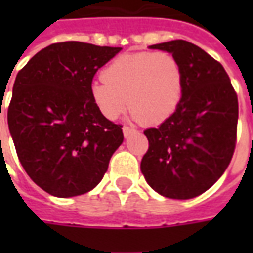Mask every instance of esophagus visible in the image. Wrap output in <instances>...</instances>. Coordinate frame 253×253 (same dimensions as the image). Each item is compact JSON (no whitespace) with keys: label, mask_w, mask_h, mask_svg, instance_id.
I'll return each mask as SVG.
<instances>
[{"label":"esophagus","mask_w":253,"mask_h":253,"mask_svg":"<svg viewBox=\"0 0 253 253\" xmlns=\"http://www.w3.org/2000/svg\"><path fill=\"white\" fill-rule=\"evenodd\" d=\"M135 131V130H134V128H131V127H128V126H123V135H125V137H128V135H130V134H131V132H134Z\"/></svg>","instance_id":"1"}]
</instances>
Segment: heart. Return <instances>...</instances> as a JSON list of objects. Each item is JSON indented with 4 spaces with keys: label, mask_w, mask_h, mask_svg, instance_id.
Returning a JSON list of instances; mask_svg holds the SVG:
<instances>
[{
    "label": "heart",
    "mask_w": 253,
    "mask_h": 253,
    "mask_svg": "<svg viewBox=\"0 0 253 253\" xmlns=\"http://www.w3.org/2000/svg\"><path fill=\"white\" fill-rule=\"evenodd\" d=\"M184 72L179 59L164 51L123 54L90 85V96L100 112L116 119L127 108L145 125L167 121L180 104Z\"/></svg>",
    "instance_id": "obj_1"
}]
</instances>
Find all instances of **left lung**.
<instances>
[{"label":"left lung","instance_id":"left-lung-1","mask_svg":"<svg viewBox=\"0 0 253 253\" xmlns=\"http://www.w3.org/2000/svg\"><path fill=\"white\" fill-rule=\"evenodd\" d=\"M173 54L184 72L180 104L157 128L143 134L148 152L141 161L145 180L172 199L207 191L226 170L237 141L239 100L228 73L201 47L187 41L153 44Z\"/></svg>","mask_w":253,"mask_h":253}]
</instances>
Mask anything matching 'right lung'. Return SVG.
Listing matches in <instances>:
<instances>
[{"instance_id":"1","label":"right lung","mask_w":253,"mask_h":253,"mask_svg":"<svg viewBox=\"0 0 253 253\" xmlns=\"http://www.w3.org/2000/svg\"><path fill=\"white\" fill-rule=\"evenodd\" d=\"M121 47L61 42L43 48L19 73L8 108L16 153L34 183L58 198L99 184L123 142L90 96L100 67Z\"/></svg>"}]
</instances>
